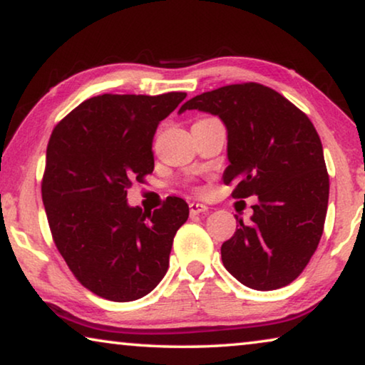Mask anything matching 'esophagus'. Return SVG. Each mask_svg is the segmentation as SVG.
<instances>
[{
	"mask_svg": "<svg viewBox=\"0 0 365 365\" xmlns=\"http://www.w3.org/2000/svg\"><path fill=\"white\" fill-rule=\"evenodd\" d=\"M207 210H209V207L205 204H199V202L189 204V212H191V215L204 214V212H207Z\"/></svg>",
	"mask_w": 365,
	"mask_h": 365,
	"instance_id": "1",
	"label": "esophagus"
}]
</instances>
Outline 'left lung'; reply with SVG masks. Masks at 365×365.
Returning a JSON list of instances; mask_svg holds the SVG:
<instances>
[{
    "label": "left lung",
    "instance_id": "1",
    "mask_svg": "<svg viewBox=\"0 0 365 365\" xmlns=\"http://www.w3.org/2000/svg\"><path fill=\"white\" fill-rule=\"evenodd\" d=\"M224 121L232 195H258L250 224L220 248L224 267L245 287L270 292L304 270L323 235L329 199L323 145L314 125L282 93L257 82L195 95L179 108Z\"/></svg>",
    "mask_w": 365,
    "mask_h": 365
}]
</instances>
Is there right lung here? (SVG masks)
<instances>
[{
	"label": "right lung",
	"instance_id": "add662e5",
	"mask_svg": "<svg viewBox=\"0 0 365 365\" xmlns=\"http://www.w3.org/2000/svg\"><path fill=\"white\" fill-rule=\"evenodd\" d=\"M184 98L103 93L52 130L41 186L52 239L73 277L105 299L143 298L170 267L173 239L189 217L186 200L173 195L143 212L126 194L155 170L153 136Z\"/></svg>",
	"mask_w": 365,
	"mask_h": 365
}]
</instances>
